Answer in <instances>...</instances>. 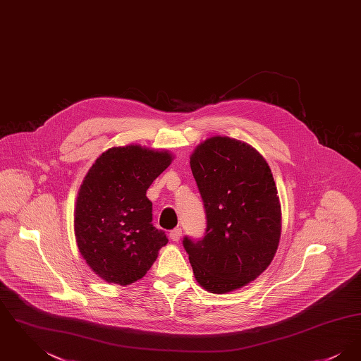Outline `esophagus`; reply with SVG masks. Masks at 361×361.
Here are the masks:
<instances>
[{
	"label": "esophagus",
	"instance_id": "34e87169",
	"mask_svg": "<svg viewBox=\"0 0 361 361\" xmlns=\"http://www.w3.org/2000/svg\"><path fill=\"white\" fill-rule=\"evenodd\" d=\"M181 235H183L181 228H174V230H172V231L169 233V238H171L173 242H178V240H181Z\"/></svg>",
	"mask_w": 361,
	"mask_h": 361
}]
</instances>
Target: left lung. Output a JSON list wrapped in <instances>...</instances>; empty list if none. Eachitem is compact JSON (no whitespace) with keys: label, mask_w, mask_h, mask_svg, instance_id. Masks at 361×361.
<instances>
[{"label":"left lung","mask_w":361,"mask_h":361,"mask_svg":"<svg viewBox=\"0 0 361 361\" xmlns=\"http://www.w3.org/2000/svg\"><path fill=\"white\" fill-rule=\"evenodd\" d=\"M207 215L206 235L183 243L196 281L211 293L240 290L272 262L281 207L265 158L234 137H207L190 154Z\"/></svg>","instance_id":"left-lung-1"}]
</instances>
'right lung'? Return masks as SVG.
<instances>
[{
  "label": "right lung",
  "mask_w": 361,
  "mask_h": 361,
  "mask_svg": "<svg viewBox=\"0 0 361 361\" xmlns=\"http://www.w3.org/2000/svg\"><path fill=\"white\" fill-rule=\"evenodd\" d=\"M168 150L111 147L87 171L74 208V234L89 268L106 283L128 286L152 268L168 243L152 224L146 192L173 161Z\"/></svg>",
  "instance_id": "obj_1"
}]
</instances>
